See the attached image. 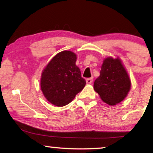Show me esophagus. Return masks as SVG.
<instances>
[{
  "label": "esophagus",
  "mask_w": 153,
  "mask_h": 153,
  "mask_svg": "<svg viewBox=\"0 0 153 153\" xmlns=\"http://www.w3.org/2000/svg\"><path fill=\"white\" fill-rule=\"evenodd\" d=\"M86 82L87 84H91L93 82V78H87L86 79Z\"/></svg>",
  "instance_id": "1"
}]
</instances>
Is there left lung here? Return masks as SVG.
Returning <instances> with one entry per match:
<instances>
[{
	"instance_id": "8db88e82",
	"label": "left lung",
	"mask_w": 153,
	"mask_h": 153,
	"mask_svg": "<svg viewBox=\"0 0 153 153\" xmlns=\"http://www.w3.org/2000/svg\"><path fill=\"white\" fill-rule=\"evenodd\" d=\"M131 85L128 75L120 59L107 58L104 60L93 88L102 101L113 106L124 100Z\"/></svg>"
}]
</instances>
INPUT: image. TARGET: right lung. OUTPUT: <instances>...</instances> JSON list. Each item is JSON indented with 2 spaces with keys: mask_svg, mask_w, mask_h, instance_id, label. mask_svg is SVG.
<instances>
[{
  "mask_svg": "<svg viewBox=\"0 0 153 153\" xmlns=\"http://www.w3.org/2000/svg\"><path fill=\"white\" fill-rule=\"evenodd\" d=\"M76 55L63 51L56 55L42 73L41 90L50 103L57 106L69 104L83 89L86 81L76 65Z\"/></svg>",
  "mask_w": 153,
  "mask_h": 153,
  "instance_id": "obj_1",
  "label": "right lung"
}]
</instances>
